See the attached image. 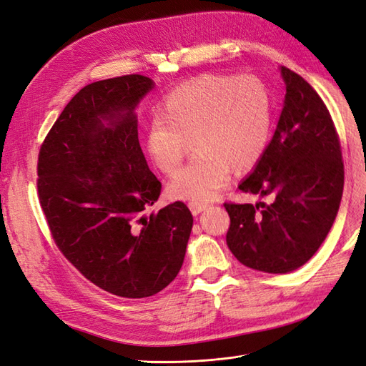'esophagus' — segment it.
I'll return each instance as SVG.
<instances>
[{
  "label": "esophagus",
  "mask_w": 366,
  "mask_h": 366,
  "mask_svg": "<svg viewBox=\"0 0 366 366\" xmlns=\"http://www.w3.org/2000/svg\"><path fill=\"white\" fill-rule=\"evenodd\" d=\"M189 209H191L192 215H198V214H202L203 210H206V209H207V204H202V203H189Z\"/></svg>",
  "instance_id": "obj_1"
}]
</instances>
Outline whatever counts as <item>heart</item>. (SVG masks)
Masks as SVG:
<instances>
[{"instance_id":"obj_1","label":"heart","mask_w":366,"mask_h":366,"mask_svg":"<svg viewBox=\"0 0 366 366\" xmlns=\"http://www.w3.org/2000/svg\"><path fill=\"white\" fill-rule=\"evenodd\" d=\"M270 125L269 93L258 79L206 74L164 96L159 116L147 125L145 151L157 169L171 175L192 139L200 156L174 175L168 195L203 204L229 184L232 169L244 172L259 163Z\"/></svg>"}]
</instances>
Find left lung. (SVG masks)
Masks as SVG:
<instances>
[{"mask_svg": "<svg viewBox=\"0 0 366 366\" xmlns=\"http://www.w3.org/2000/svg\"><path fill=\"white\" fill-rule=\"evenodd\" d=\"M280 71L285 97L278 125L259 163L238 184L273 202L224 207L230 217L226 241L235 258L253 270L284 274L312 258L333 226L343 163L322 99L295 71Z\"/></svg>", "mask_w": 366, "mask_h": 366, "instance_id": "8db88e82", "label": "left lung"}]
</instances>
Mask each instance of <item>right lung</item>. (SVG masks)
Here are the masks:
<instances>
[{"label": "right lung", "instance_id": "obj_1", "mask_svg": "<svg viewBox=\"0 0 366 366\" xmlns=\"http://www.w3.org/2000/svg\"><path fill=\"white\" fill-rule=\"evenodd\" d=\"M156 86L140 74L84 86L38 159V194L56 246L88 281L140 299L179 274L194 218L182 202L145 215L162 184L139 143L136 109Z\"/></svg>", "mask_w": 366, "mask_h": 366}]
</instances>
